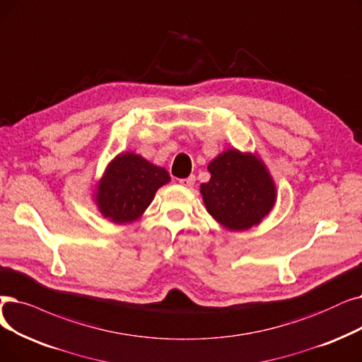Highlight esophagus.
Listing matches in <instances>:
<instances>
[{"instance_id":"esophagus-1","label":"esophagus","mask_w":362,"mask_h":362,"mask_svg":"<svg viewBox=\"0 0 362 362\" xmlns=\"http://www.w3.org/2000/svg\"><path fill=\"white\" fill-rule=\"evenodd\" d=\"M179 183H180L182 186H185V187H192L194 183H195V176H189V177H186V179H180Z\"/></svg>"}]
</instances>
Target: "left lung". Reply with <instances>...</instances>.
I'll list each match as a JSON object with an SVG mask.
<instances>
[{
    "mask_svg": "<svg viewBox=\"0 0 362 362\" xmlns=\"http://www.w3.org/2000/svg\"><path fill=\"white\" fill-rule=\"evenodd\" d=\"M210 180L199 192L210 216L228 230L257 226L276 202L268 167L256 153L226 149L209 164Z\"/></svg>",
    "mask_w": 362,
    "mask_h": 362,
    "instance_id": "obj_1",
    "label": "left lung"
}]
</instances>
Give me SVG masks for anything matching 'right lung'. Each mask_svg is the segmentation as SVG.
<instances>
[{"label":"right lung","mask_w":362,"mask_h":362,"mask_svg":"<svg viewBox=\"0 0 362 362\" xmlns=\"http://www.w3.org/2000/svg\"><path fill=\"white\" fill-rule=\"evenodd\" d=\"M170 182L168 171L134 152L118 153L94 189V202L109 222H136L149 207L156 191Z\"/></svg>","instance_id":"right-lung-1"}]
</instances>
